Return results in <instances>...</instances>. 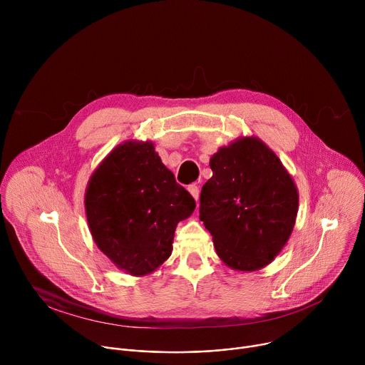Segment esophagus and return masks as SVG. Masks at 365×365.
<instances>
[{"mask_svg": "<svg viewBox=\"0 0 365 365\" xmlns=\"http://www.w3.org/2000/svg\"><path fill=\"white\" fill-rule=\"evenodd\" d=\"M187 190H189V193L193 196L195 200L199 199V187H197L196 185H189V186H187Z\"/></svg>", "mask_w": 365, "mask_h": 365, "instance_id": "34e87169", "label": "esophagus"}]
</instances>
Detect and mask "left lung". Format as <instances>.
<instances>
[{
  "label": "left lung",
  "instance_id": "8db88e82",
  "mask_svg": "<svg viewBox=\"0 0 365 365\" xmlns=\"http://www.w3.org/2000/svg\"><path fill=\"white\" fill-rule=\"evenodd\" d=\"M199 218L218 257L237 272L270 264L294 228L299 192L277 154L254 135L240 137L210 160Z\"/></svg>",
  "mask_w": 365,
  "mask_h": 365
}]
</instances>
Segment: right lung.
<instances>
[{"label": "right lung", "instance_id": "1", "mask_svg": "<svg viewBox=\"0 0 365 365\" xmlns=\"http://www.w3.org/2000/svg\"><path fill=\"white\" fill-rule=\"evenodd\" d=\"M195 199L176 183L151 141L127 140L93 170L85 212L96 247L120 270L141 277L160 269L173 250L178 224Z\"/></svg>", "mask_w": 365, "mask_h": 365}]
</instances>
